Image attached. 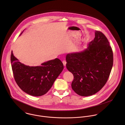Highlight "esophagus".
I'll return each instance as SVG.
<instances>
[{"instance_id": "1", "label": "esophagus", "mask_w": 125, "mask_h": 125, "mask_svg": "<svg viewBox=\"0 0 125 125\" xmlns=\"http://www.w3.org/2000/svg\"><path fill=\"white\" fill-rule=\"evenodd\" d=\"M62 63H63L64 66H65V65H66V62L65 61H62Z\"/></svg>"}]
</instances>
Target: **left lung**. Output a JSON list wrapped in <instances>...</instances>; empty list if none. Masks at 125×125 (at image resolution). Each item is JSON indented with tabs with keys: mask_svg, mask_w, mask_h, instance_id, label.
<instances>
[{
	"mask_svg": "<svg viewBox=\"0 0 125 125\" xmlns=\"http://www.w3.org/2000/svg\"><path fill=\"white\" fill-rule=\"evenodd\" d=\"M66 68L73 75V90L81 96L95 94L107 82L113 64V53L106 37L95 32V38L81 52L68 53Z\"/></svg>",
	"mask_w": 125,
	"mask_h": 125,
	"instance_id": "8db88e82",
	"label": "left lung"
}]
</instances>
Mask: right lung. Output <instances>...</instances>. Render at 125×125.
<instances>
[{
  "instance_id": "1",
  "label": "right lung",
  "mask_w": 125,
  "mask_h": 125,
  "mask_svg": "<svg viewBox=\"0 0 125 125\" xmlns=\"http://www.w3.org/2000/svg\"><path fill=\"white\" fill-rule=\"evenodd\" d=\"M10 61L18 86L24 92L33 96L45 94L63 69V63L58 58L44 62L40 66H30L20 62L12 51Z\"/></svg>"
}]
</instances>
